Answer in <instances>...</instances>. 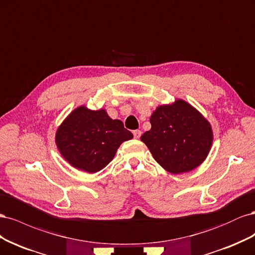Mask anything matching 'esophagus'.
Returning a JSON list of instances; mask_svg holds the SVG:
<instances>
[{
    "label": "esophagus",
    "instance_id": "esophagus-1",
    "mask_svg": "<svg viewBox=\"0 0 255 255\" xmlns=\"http://www.w3.org/2000/svg\"><path fill=\"white\" fill-rule=\"evenodd\" d=\"M133 134H134V137L136 138V139H138V138H139V137L141 136V130H139V129H135L134 132H133Z\"/></svg>",
    "mask_w": 255,
    "mask_h": 255
}]
</instances>
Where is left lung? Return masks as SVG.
<instances>
[{
    "label": "left lung",
    "mask_w": 255,
    "mask_h": 255,
    "mask_svg": "<svg viewBox=\"0 0 255 255\" xmlns=\"http://www.w3.org/2000/svg\"><path fill=\"white\" fill-rule=\"evenodd\" d=\"M150 123V130L140 139L168 172L180 174L194 170L211 151L214 136L210 122L184 100L157 106Z\"/></svg>",
    "instance_id": "obj_1"
}]
</instances>
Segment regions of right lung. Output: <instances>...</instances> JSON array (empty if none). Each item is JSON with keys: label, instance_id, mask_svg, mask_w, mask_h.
I'll list each match as a JSON object with an SVG mask.
<instances>
[{"label": "right lung", "instance_id": "add662e5", "mask_svg": "<svg viewBox=\"0 0 255 255\" xmlns=\"http://www.w3.org/2000/svg\"><path fill=\"white\" fill-rule=\"evenodd\" d=\"M132 138L123 122L112 119L105 110L91 111L82 105L58 127L55 142L72 167L96 173L111 163L123 141Z\"/></svg>", "mask_w": 255, "mask_h": 255}]
</instances>
